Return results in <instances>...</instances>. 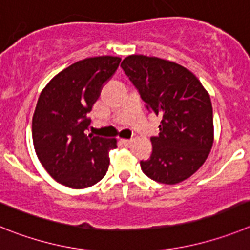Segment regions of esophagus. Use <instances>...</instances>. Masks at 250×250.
Wrapping results in <instances>:
<instances>
[{
	"label": "esophagus",
	"mask_w": 250,
	"mask_h": 250,
	"mask_svg": "<svg viewBox=\"0 0 250 250\" xmlns=\"http://www.w3.org/2000/svg\"><path fill=\"white\" fill-rule=\"evenodd\" d=\"M121 142H122L125 146H131L132 141L131 140H121Z\"/></svg>",
	"instance_id": "1"
}]
</instances>
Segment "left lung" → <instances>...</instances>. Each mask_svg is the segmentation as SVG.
Masks as SVG:
<instances>
[{"label":"left lung","instance_id":"left-lung-1","mask_svg":"<svg viewBox=\"0 0 250 250\" xmlns=\"http://www.w3.org/2000/svg\"><path fill=\"white\" fill-rule=\"evenodd\" d=\"M140 90L147 108L161 117L152 153L141 161L153 181L175 185L194 175L214 143L210 95L200 80L177 62L155 56L129 55L121 64Z\"/></svg>","mask_w":250,"mask_h":250}]
</instances>
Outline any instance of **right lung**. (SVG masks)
<instances>
[{
    "instance_id": "add662e5",
    "label": "right lung",
    "mask_w": 250,
    "mask_h": 250,
    "mask_svg": "<svg viewBox=\"0 0 250 250\" xmlns=\"http://www.w3.org/2000/svg\"><path fill=\"white\" fill-rule=\"evenodd\" d=\"M119 62L118 56L74 62L56 74L39 97L32 117L34 148L47 173L62 185L90 188L107 173L117 140L85 134V129L102 86Z\"/></svg>"
}]
</instances>
